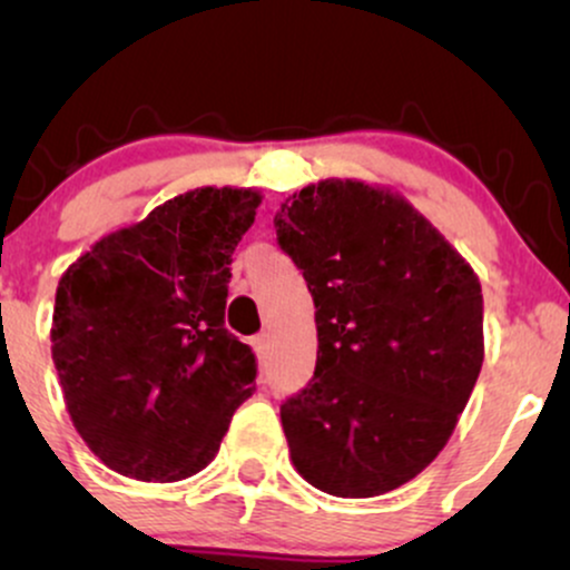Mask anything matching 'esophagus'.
Segmentation results:
<instances>
[{
	"instance_id": "obj_1",
	"label": "esophagus",
	"mask_w": 570,
	"mask_h": 570,
	"mask_svg": "<svg viewBox=\"0 0 570 570\" xmlns=\"http://www.w3.org/2000/svg\"><path fill=\"white\" fill-rule=\"evenodd\" d=\"M252 348L257 351L259 362H265V353H267V340H265V335H254V337H252Z\"/></svg>"
}]
</instances>
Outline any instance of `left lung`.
<instances>
[{
	"label": "left lung",
	"instance_id": "8db88e82",
	"mask_svg": "<svg viewBox=\"0 0 570 570\" xmlns=\"http://www.w3.org/2000/svg\"><path fill=\"white\" fill-rule=\"evenodd\" d=\"M316 305L311 383L281 404L297 472L340 499L389 493L440 455L482 367L474 271L407 200L307 185L273 219Z\"/></svg>",
	"mask_w": 570,
	"mask_h": 570
}]
</instances>
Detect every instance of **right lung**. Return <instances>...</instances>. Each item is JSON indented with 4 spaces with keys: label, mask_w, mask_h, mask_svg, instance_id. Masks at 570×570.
Instances as JSON below:
<instances>
[{
    "label": "right lung",
    "mask_w": 570,
    "mask_h": 570,
    "mask_svg": "<svg viewBox=\"0 0 570 570\" xmlns=\"http://www.w3.org/2000/svg\"><path fill=\"white\" fill-rule=\"evenodd\" d=\"M263 195L200 187L101 238L58 281L53 362L71 423L115 472L198 474L257 358L225 330L233 252Z\"/></svg>",
    "instance_id": "1"
}]
</instances>
